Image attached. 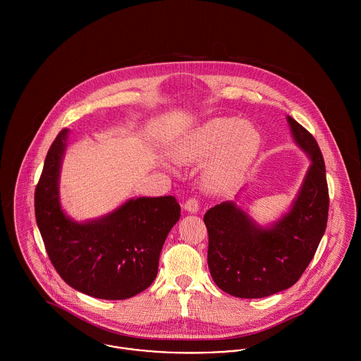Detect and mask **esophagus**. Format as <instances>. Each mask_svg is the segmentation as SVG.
<instances>
[{"instance_id": "1", "label": "esophagus", "mask_w": 361, "mask_h": 361, "mask_svg": "<svg viewBox=\"0 0 361 361\" xmlns=\"http://www.w3.org/2000/svg\"><path fill=\"white\" fill-rule=\"evenodd\" d=\"M185 209L189 211V212H197L199 211V203L195 197H189L186 202H185Z\"/></svg>"}]
</instances>
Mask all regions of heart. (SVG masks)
I'll use <instances>...</instances> for the list:
<instances>
[{
	"label": "heart",
	"mask_w": 361,
	"mask_h": 361,
	"mask_svg": "<svg viewBox=\"0 0 361 361\" xmlns=\"http://www.w3.org/2000/svg\"><path fill=\"white\" fill-rule=\"evenodd\" d=\"M259 147L257 129L236 118H214L188 133L175 149L179 162H197L212 157L204 171L211 190L225 188L243 169Z\"/></svg>",
	"instance_id": "heart-1"
}]
</instances>
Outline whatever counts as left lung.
I'll return each mask as SVG.
<instances>
[{"label":"left lung","instance_id":"8db88e82","mask_svg":"<svg viewBox=\"0 0 361 361\" xmlns=\"http://www.w3.org/2000/svg\"><path fill=\"white\" fill-rule=\"evenodd\" d=\"M288 122L311 166L292 209L272 228H258L233 203H221L204 215L207 261L219 289L242 298L271 296L295 285L324 236L329 195L325 162L314 136L292 116Z\"/></svg>","mask_w":361,"mask_h":361}]
</instances>
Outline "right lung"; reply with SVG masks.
<instances>
[{
    "mask_svg": "<svg viewBox=\"0 0 361 361\" xmlns=\"http://www.w3.org/2000/svg\"><path fill=\"white\" fill-rule=\"evenodd\" d=\"M68 129L46 155L35 212L46 252L73 289L106 300L129 299L154 282L162 245L180 216L173 196L140 197L99 221L78 224L61 209L58 178Z\"/></svg>",
    "mask_w": 361,
    "mask_h": 361,
    "instance_id": "1",
    "label": "right lung"
}]
</instances>
